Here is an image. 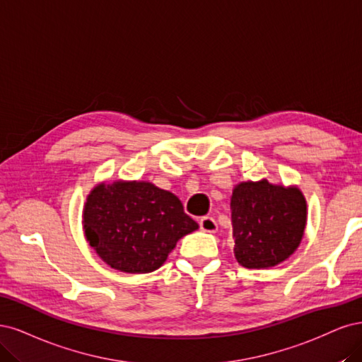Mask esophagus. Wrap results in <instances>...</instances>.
I'll return each instance as SVG.
<instances>
[{"label":"esophagus","instance_id":"obj_1","mask_svg":"<svg viewBox=\"0 0 362 362\" xmlns=\"http://www.w3.org/2000/svg\"><path fill=\"white\" fill-rule=\"evenodd\" d=\"M200 228L207 233H215L218 230V224L212 216H203L200 219Z\"/></svg>","mask_w":362,"mask_h":362}]
</instances>
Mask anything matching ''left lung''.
<instances>
[{
  "instance_id": "obj_1",
  "label": "left lung",
  "mask_w": 362,
  "mask_h": 362,
  "mask_svg": "<svg viewBox=\"0 0 362 362\" xmlns=\"http://www.w3.org/2000/svg\"><path fill=\"white\" fill-rule=\"evenodd\" d=\"M235 257L247 269L287 260L304 238L307 200L295 185L240 182L230 198Z\"/></svg>"
}]
</instances>
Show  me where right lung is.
Returning <instances> with one entry per match:
<instances>
[{"instance_id":"1","label":"right lung","mask_w":362,"mask_h":362,"mask_svg":"<svg viewBox=\"0 0 362 362\" xmlns=\"http://www.w3.org/2000/svg\"><path fill=\"white\" fill-rule=\"evenodd\" d=\"M198 224L179 198L146 180L99 183L87 195L83 230L99 257L126 274H148Z\"/></svg>"}]
</instances>
